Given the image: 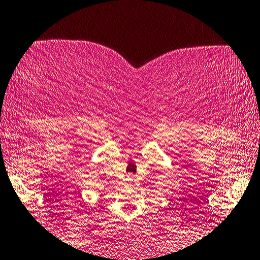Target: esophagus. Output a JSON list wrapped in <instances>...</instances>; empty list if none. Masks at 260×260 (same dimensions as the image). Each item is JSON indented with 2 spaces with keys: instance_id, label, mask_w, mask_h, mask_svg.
I'll use <instances>...</instances> for the list:
<instances>
[{
  "instance_id": "obj_1",
  "label": "esophagus",
  "mask_w": 260,
  "mask_h": 260,
  "mask_svg": "<svg viewBox=\"0 0 260 260\" xmlns=\"http://www.w3.org/2000/svg\"><path fill=\"white\" fill-rule=\"evenodd\" d=\"M129 180H132V178H129Z\"/></svg>"
}]
</instances>
